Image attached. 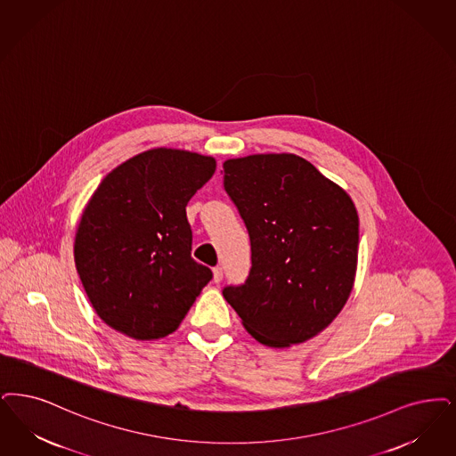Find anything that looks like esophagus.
<instances>
[{"mask_svg": "<svg viewBox=\"0 0 456 456\" xmlns=\"http://www.w3.org/2000/svg\"><path fill=\"white\" fill-rule=\"evenodd\" d=\"M222 276H224V273H222V268H220V266H216V268H214V281H216V283H220V281H222Z\"/></svg>", "mask_w": 456, "mask_h": 456, "instance_id": "obj_1", "label": "esophagus"}]
</instances>
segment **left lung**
Masks as SVG:
<instances>
[{"label":"left lung","mask_w":456,"mask_h":456,"mask_svg":"<svg viewBox=\"0 0 456 456\" xmlns=\"http://www.w3.org/2000/svg\"><path fill=\"white\" fill-rule=\"evenodd\" d=\"M224 188L251 239V272L224 298L265 346L300 345L343 310L358 265V212L346 191L295 154L224 163Z\"/></svg>","instance_id":"obj_1"}]
</instances>
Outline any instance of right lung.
I'll list each match as a JSON object with an SVG mask.
<instances>
[{
    "mask_svg": "<svg viewBox=\"0 0 456 456\" xmlns=\"http://www.w3.org/2000/svg\"><path fill=\"white\" fill-rule=\"evenodd\" d=\"M210 156L158 147L111 169L86 203L74 263L98 317L139 341L175 332L210 268L191 257L190 199L216 173Z\"/></svg>",
    "mask_w": 456,
    "mask_h": 456,
    "instance_id": "obj_1",
    "label": "right lung"
}]
</instances>
